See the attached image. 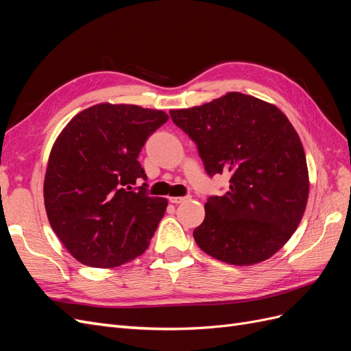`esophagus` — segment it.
Here are the masks:
<instances>
[{
  "instance_id": "esophagus-1",
  "label": "esophagus",
  "mask_w": 351,
  "mask_h": 351,
  "mask_svg": "<svg viewBox=\"0 0 351 351\" xmlns=\"http://www.w3.org/2000/svg\"><path fill=\"white\" fill-rule=\"evenodd\" d=\"M189 199V196H183V197H168V200L171 202V204H182V202H184V200H187Z\"/></svg>"
}]
</instances>
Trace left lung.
<instances>
[{
    "label": "left lung",
    "mask_w": 351,
    "mask_h": 351,
    "mask_svg": "<svg viewBox=\"0 0 351 351\" xmlns=\"http://www.w3.org/2000/svg\"><path fill=\"white\" fill-rule=\"evenodd\" d=\"M169 115L196 143L209 177L230 174L227 192L205 204L197 246L239 267L271 258L293 236L309 196L304 151L289 119L240 92Z\"/></svg>",
    "instance_id": "left-lung-1"
}]
</instances>
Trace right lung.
<instances>
[{
  "label": "right lung",
  "instance_id": "obj_1",
  "mask_svg": "<svg viewBox=\"0 0 351 351\" xmlns=\"http://www.w3.org/2000/svg\"><path fill=\"white\" fill-rule=\"evenodd\" d=\"M168 121L164 111L99 104L64 127L49 155L44 183L49 224L80 263L114 268L142 254L164 217L167 199L146 193L137 161Z\"/></svg>",
  "mask_w": 351,
  "mask_h": 351
}]
</instances>
